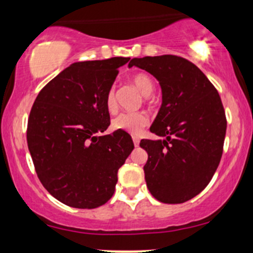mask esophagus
<instances>
[{
	"instance_id": "esophagus-1",
	"label": "esophagus",
	"mask_w": 253,
	"mask_h": 253,
	"mask_svg": "<svg viewBox=\"0 0 253 253\" xmlns=\"http://www.w3.org/2000/svg\"><path fill=\"white\" fill-rule=\"evenodd\" d=\"M132 139H133V143H134V146H135V147H138V146H139V141H140V140H139L138 136L133 135V136H132Z\"/></svg>"
}]
</instances>
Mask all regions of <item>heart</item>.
I'll return each instance as SVG.
<instances>
[{"label": "heart", "instance_id": "1", "mask_svg": "<svg viewBox=\"0 0 253 253\" xmlns=\"http://www.w3.org/2000/svg\"><path fill=\"white\" fill-rule=\"evenodd\" d=\"M132 83L145 96H149L155 88L153 81L145 74L134 75L132 77ZM106 107L110 113L115 112L117 109V96H115L114 88H110L107 92ZM147 124H149V119L144 113H121L117 118L113 119L112 127L115 130H125L132 134H138Z\"/></svg>", "mask_w": 253, "mask_h": 253}]
</instances>
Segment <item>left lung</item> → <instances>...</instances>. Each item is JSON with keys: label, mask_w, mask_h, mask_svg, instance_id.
I'll list each match as a JSON object with an SVG mask.
<instances>
[{"label": "left lung", "mask_w": 253, "mask_h": 253, "mask_svg": "<svg viewBox=\"0 0 253 253\" xmlns=\"http://www.w3.org/2000/svg\"><path fill=\"white\" fill-rule=\"evenodd\" d=\"M147 71L159 82L162 106L150 130L163 136L140 141L150 193L163 203H183L207 187L222 156L225 110L206 75L184 58H133L128 68Z\"/></svg>", "instance_id": "left-lung-1"}]
</instances>
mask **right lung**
Instances as JSON below:
<instances>
[{
  "mask_svg": "<svg viewBox=\"0 0 253 253\" xmlns=\"http://www.w3.org/2000/svg\"><path fill=\"white\" fill-rule=\"evenodd\" d=\"M129 58L71 64L38 94L27 126L28 150L45 189L74 208L100 207L113 196L118 170L134 144L110 125L106 96Z\"/></svg>",
  "mask_w": 253,
  "mask_h": 253,
  "instance_id": "obj_1",
  "label": "right lung"
}]
</instances>
